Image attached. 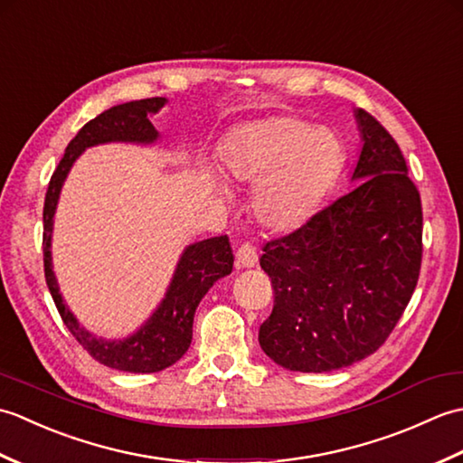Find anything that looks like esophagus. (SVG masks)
I'll use <instances>...</instances> for the list:
<instances>
[{
    "label": "esophagus",
    "instance_id": "obj_1",
    "mask_svg": "<svg viewBox=\"0 0 463 463\" xmlns=\"http://www.w3.org/2000/svg\"><path fill=\"white\" fill-rule=\"evenodd\" d=\"M234 257H237V267L239 269H250L257 264L259 260V252L257 249L252 247V244H241V247L237 249V252H234Z\"/></svg>",
    "mask_w": 463,
    "mask_h": 463
}]
</instances>
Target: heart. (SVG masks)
<instances>
[{
	"instance_id": "b5f03b06",
	"label": "heart",
	"mask_w": 463,
	"mask_h": 463,
	"mask_svg": "<svg viewBox=\"0 0 463 463\" xmlns=\"http://www.w3.org/2000/svg\"><path fill=\"white\" fill-rule=\"evenodd\" d=\"M338 137L294 117H270L232 131L221 149L226 181L254 186L252 211L267 231L288 232L310 219L336 181Z\"/></svg>"
}]
</instances>
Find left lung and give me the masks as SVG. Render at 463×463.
<instances>
[{
	"label": "left lung",
	"mask_w": 463,
	"mask_h": 463,
	"mask_svg": "<svg viewBox=\"0 0 463 463\" xmlns=\"http://www.w3.org/2000/svg\"><path fill=\"white\" fill-rule=\"evenodd\" d=\"M354 189L287 237L264 244L274 308L260 348L294 372H334L376 352L414 294L421 201L392 135L364 109Z\"/></svg>",
	"instance_id": "1"
}]
</instances>
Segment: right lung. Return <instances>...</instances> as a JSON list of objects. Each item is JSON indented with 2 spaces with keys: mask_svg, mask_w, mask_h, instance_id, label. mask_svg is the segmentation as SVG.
Instances as JSON below:
<instances>
[{
  "mask_svg": "<svg viewBox=\"0 0 463 463\" xmlns=\"http://www.w3.org/2000/svg\"><path fill=\"white\" fill-rule=\"evenodd\" d=\"M166 103L165 97L129 101L115 105L85 123L71 143L67 145L63 159L59 161L49 181L43 204V267L45 282L52 292L61 320L75 340L103 366L131 373H151L173 366L189 350L193 340V318L199 302L213 284L232 272V249L226 234L189 244L181 254L165 298L135 334L121 340L97 338L85 330L73 312L69 310L52 264V231L59 193L69 171L85 149L103 143H137L153 145L159 131L149 121V115L159 113Z\"/></svg>",
  "mask_w": 463,
  "mask_h": 463,
  "instance_id": "right-lung-1",
  "label": "right lung"
}]
</instances>
